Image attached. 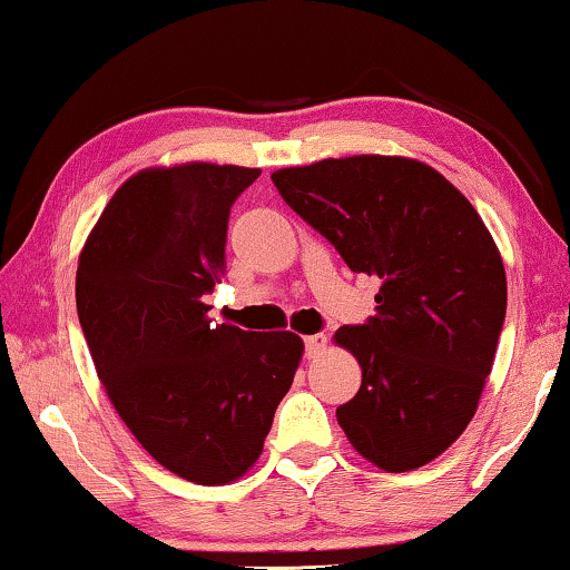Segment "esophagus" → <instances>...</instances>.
<instances>
[{
  "label": "esophagus",
  "instance_id": "esophagus-1",
  "mask_svg": "<svg viewBox=\"0 0 570 570\" xmlns=\"http://www.w3.org/2000/svg\"><path fill=\"white\" fill-rule=\"evenodd\" d=\"M326 336L323 334H313V336H305L303 344H305V356H318L323 348H326Z\"/></svg>",
  "mask_w": 570,
  "mask_h": 570
}]
</instances>
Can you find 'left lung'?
Listing matches in <instances>:
<instances>
[{
    "label": "left lung",
    "mask_w": 570,
    "mask_h": 570,
    "mask_svg": "<svg viewBox=\"0 0 570 570\" xmlns=\"http://www.w3.org/2000/svg\"><path fill=\"white\" fill-rule=\"evenodd\" d=\"M273 183L352 273L382 283L376 313L336 331L362 364L338 425L384 471L441 456L476 413L507 313L502 257L476 208L405 157L321 160Z\"/></svg>",
    "instance_id": "1"
}]
</instances>
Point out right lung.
Masks as SVG:
<instances>
[{"mask_svg":"<svg viewBox=\"0 0 570 570\" xmlns=\"http://www.w3.org/2000/svg\"><path fill=\"white\" fill-rule=\"evenodd\" d=\"M257 178L212 163L137 173L78 262V321L111 405L157 463L196 484H226L259 459L303 356L291 331L208 318L232 206Z\"/></svg>","mask_w":570,"mask_h":570,"instance_id":"right-lung-1","label":"right lung"}]
</instances>
